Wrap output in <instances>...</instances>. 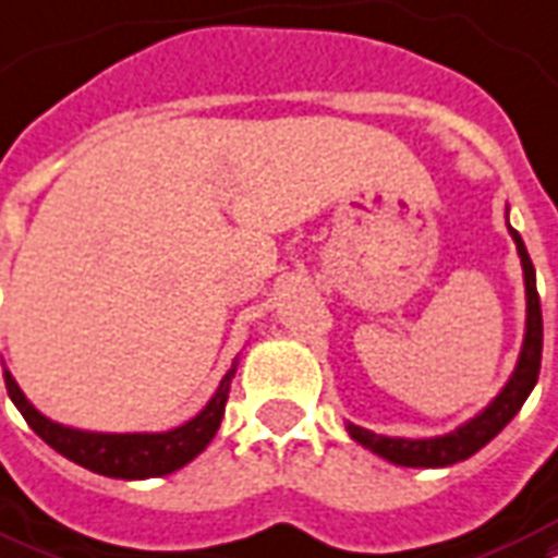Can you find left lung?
I'll return each mask as SVG.
<instances>
[{
  "instance_id": "obj_1",
  "label": "left lung",
  "mask_w": 558,
  "mask_h": 558,
  "mask_svg": "<svg viewBox=\"0 0 558 558\" xmlns=\"http://www.w3.org/2000/svg\"><path fill=\"white\" fill-rule=\"evenodd\" d=\"M512 240H515L518 257H521V269H524V287H526V330L521 356L509 383H506L495 401L488 403L486 410L477 412L474 418L465 421L462 427L445 436H433V439H392V436H377V433L348 424L351 439L360 441L377 457L389 459L395 465L407 468H445L462 459L474 457L480 448H486L488 441L495 439L497 433L504 430L509 421L515 418L518 410L533 392L535 380H538V368H542V304H538V289H535V269L521 233L509 228Z\"/></svg>"
}]
</instances>
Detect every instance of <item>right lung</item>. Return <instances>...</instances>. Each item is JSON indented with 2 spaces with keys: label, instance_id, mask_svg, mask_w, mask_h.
Wrapping results in <instances>:
<instances>
[{
  "label": "right lung",
  "instance_id": "right-lung-1",
  "mask_svg": "<svg viewBox=\"0 0 558 558\" xmlns=\"http://www.w3.org/2000/svg\"><path fill=\"white\" fill-rule=\"evenodd\" d=\"M233 374H236V363H233L231 372L225 374L216 395H213L207 407L195 418L166 433L75 430V427H63L58 421L46 418L43 412L34 410L28 398L23 395V389L11 377V372H5V389L16 410L23 412V418L28 421V427L49 448L58 450L61 457L72 459L81 468H90L96 474H105V477L148 480L163 477V474H172L178 468H184L186 462H193L210 445V439L219 430V424H222Z\"/></svg>",
  "mask_w": 558,
  "mask_h": 558
}]
</instances>
